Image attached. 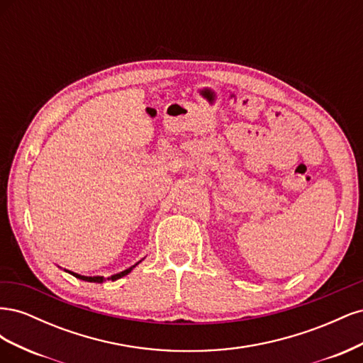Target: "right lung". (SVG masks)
I'll list each match as a JSON object with an SVG mask.
<instances>
[{
    "mask_svg": "<svg viewBox=\"0 0 363 363\" xmlns=\"http://www.w3.org/2000/svg\"><path fill=\"white\" fill-rule=\"evenodd\" d=\"M138 265V263H136ZM136 265H133L131 268H128V269H125V271H123V272H119V274H115V276H112V277H108L107 280H112V281H115V280H118V279H121V277H124V276H127V274L133 269ZM69 274H72V276H75L77 279H80V280H84V281H95V283H103L106 279L104 277H86V276H80V274H75V272H71V271H68Z\"/></svg>",
    "mask_w": 363,
    "mask_h": 363,
    "instance_id": "right-lung-1",
    "label": "right lung"
}]
</instances>
